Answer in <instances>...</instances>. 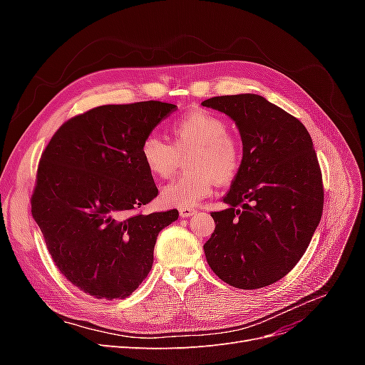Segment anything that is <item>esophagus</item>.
<instances>
[{
  "instance_id": "obj_1",
  "label": "esophagus",
  "mask_w": 365,
  "mask_h": 365,
  "mask_svg": "<svg viewBox=\"0 0 365 365\" xmlns=\"http://www.w3.org/2000/svg\"><path fill=\"white\" fill-rule=\"evenodd\" d=\"M196 213V210L192 208V207H181L180 208V216L181 217H190Z\"/></svg>"
}]
</instances>
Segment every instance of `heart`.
<instances>
[{
    "instance_id": "b5f03b06",
    "label": "heart",
    "mask_w": 365,
    "mask_h": 365,
    "mask_svg": "<svg viewBox=\"0 0 365 365\" xmlns=\"http://www.w3.org/2000/svg\"><path fill=\"white\" fill-rule=\"evenodd\" d=\"M227 121L204 108H193L170 128L173 145L157 134L141 141L140 155L148 172L158 180H168L187 157V169L178 180L164 185L161 202L168 207H190L200 202L217 184L236 178L242 165V146L227 132Z\"/></svg>"
}]
</instances>
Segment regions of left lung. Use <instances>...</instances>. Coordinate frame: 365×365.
I'll use <instances>...</instances> for the list:
<instances>
[{
  "mask_svg": "<svg viewBox=\"0 0 365 365\" xmlns=\"http://www.w3.org/2000/svg\"><path fill=\"white\" fill-rule=\"evenodd\" d=\"M202 106L236 121L244 157L204 252L220 280L259 289L283 279L309 247L324 204L312 138L300 120L257 94L219 96Z\"/></svg>",
  "mask_w": 365,
  "mask_h": 365,
  "instance_id": "obj_1",
  "label": "left lung"
}]
</instances>
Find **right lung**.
Masks as SVG:
<instances>
[{
	"label": "right lung",
	"mask_w": 365,
	"mask_h": 365,
	"mask_svg": "<svg viewBox=\"0 0 365 365\" xmlns=\"http://www.w3.org/2000/svg\"><path fill=\"white\" fill-rule=\"evenodd\" d=\"M158 101L103 105L76 115L43 149L31 215L65 279L96 298H125L148 277L158 233L178 210L141 215L158 189L140 146L168 117Z\"/></svg>",
	"instance_id": "obj_1"
}]
</instances>
